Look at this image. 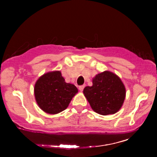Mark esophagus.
I'll return each mask as SVG.
<instances>
[{"label": "esophagus", "mask_w": 157, "mask_h": 157, "mask_svg": "<svg viewBox=\"0 0 157 157\" xmlns=\"http://www.w3.org/2000/svg\"><path fill=\"white\" fill-rule=\"evenodd\" d=\"M84 88H85L84 85H82V86H79V90H80V91H82V90L84 89Z\"/></svg>", "instance_id": "34e87169"}]
</instances>
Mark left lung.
Listing matches in <instances>:
<instances>
[{
	"instance_id": "obj_1",
	"label": "left lung",
	"mask_w": 157,
	"mask_h": 157,
	"mask_svg": "<svg viewBox=\"0 0 157 157\" xmlns=\"http://www.w3.org/2000/svg\"><path fill=\"white\" fill-rule=\"evenodd\" d=\"M93 85L83 89L91 109L101 115L113 114L121 109L125 98V88L117 75L109 71L93 78Z\"/></svg>"
}]
</instances>
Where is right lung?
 Here are the masks:
<instances>
[{
  "instance_id": "1",
  "label": "right lung",
  "mask_w": 157,
  "mask_h": 157,
  "mask_svg": "<svg viewBox=\"0 0 157 157\" xmlns=\"http://www.w3.org/2000/svg\"><path fill=\"white\" fill-rule=\"evenodd\" d=\"M34 92L39 107L46 113L56 114L67 109L78 90L75 85L65 82L60 71H55L39 77Z\"/></svg>"
}]
</instances>
